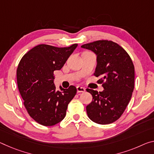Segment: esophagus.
I'll return each instance as SVG.
<instances>
[{
	"label": "esophagus",
	"instance_id": "1",
	"mask_svg": "<svg viewBox=\"0 0 154 154\" xmlns=\"http://www.w3.org/2000/svg\"><path fill=\"white\" fill-rule=\"evenodd\" d=\"M77 92H84L86 89H85L84 88L81 87V86H77Z\"/></svg>",
	"mask_w": 154,
	"mask_h": 154
}]
</instances>
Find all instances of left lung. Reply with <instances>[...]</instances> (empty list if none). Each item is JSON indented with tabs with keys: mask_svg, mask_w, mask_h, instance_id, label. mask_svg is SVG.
<instances>
[{
	"mask_svg": "<svg viewBox=\"0 0 154 154\" xmlns=\"http://www.w3.org/2000/svg\"><path fill=\"white\" fill-rule=\"evenodd\" d=\"M97 54L94 73L101 78L103 91L87 88L92 101L86 106L90 120L106 125L120 118L130 102L134 88V66L130 56L120 45L111 40L94 41L82 46Z\"/></svg>",
	"mask_w": 154,
	"mask_h": 154,
	"instance_id": "left-lung-1",
	"label": "left lung"
}]
</instances>
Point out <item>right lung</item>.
<instances>
[{
    "mask_svg": "<svg viewBox=\"0 0 154 154\" xmlns=\"http://www.w3.org/2000/svg\"><path fill=\"white\" fill-rule=\"evenodd\" d=\"M39 45L22 57L17 68V84L24 106L31 118L40 125L53 126L64 119L68 105L77 88L60 87L53 83L55 70H60L77 48Z\"/></svg>",
    "mask_w": 154,
    "mask_h": 154,
    "instance_id": "1",
    "label": "right lung"
}]
</instances>
